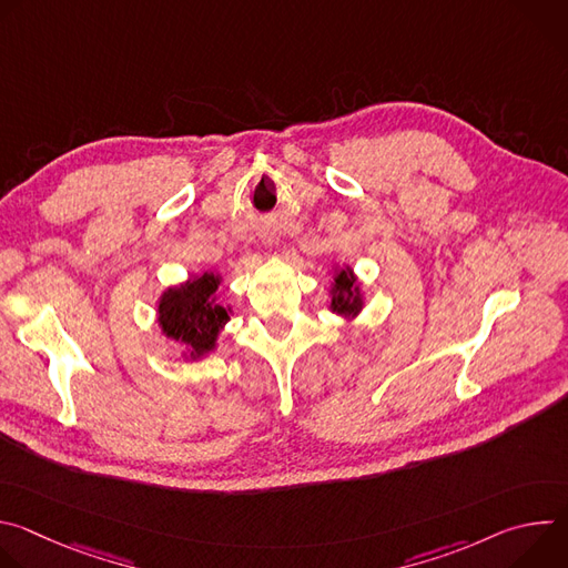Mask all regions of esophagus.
<instances>
[{"mask_svg": "<svg viewBox=\"0 0 568 568\" xmlns=\"http://www.w3.org/2000/svg\"><path fill=\"white\" fill-rule=\"evenodd\" d=\"M263 242H265V247H267V250H276V245H278V237H276V233H274V231H263Z\"/></svg>", "mask_w": 568, "mask_h": 568, "instance_id": "obj_1", "label": "esophagus"}]
</instances>
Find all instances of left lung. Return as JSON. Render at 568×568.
<instances>
[{"mask_svg":"<svg viewBox=\"0 0 568 568\" xmlns=\"http://www.w3.org/2000/svg\"><path fill=\"white\" fill-rule=\"evenodd\" d=\"M331 303L328 310L342 316L346 323H353L364 305H366V294L362 287V281L353 272L351 265H335L331 272Z\"/></svg>","mask_w":568,"mask_h":568,"instance_id":"left-lung-1","label":"left lung"}]
</instances>
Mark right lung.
<instances>
[{
	"label": "right lung",
	"mask_w": 568,
	"mask_h": 568,
	"mask_svg": "<svg viewBox=\"0 0 568 568\" xmlns=\"http://www.w3.org/2000/svg\"><path fill=\"white\" fill-rule=\"evenodd\" d=\"M220 272L193 274L171 285L156 301V323L166 339L182 348V359L197 362L217 348V339L231 321L233 307L224 305L217 287Z\"/></svg>",
	"instance_id": "right-lung-1"
}]
</instances>
